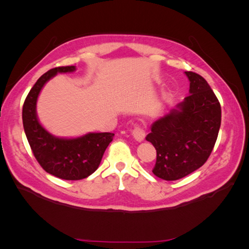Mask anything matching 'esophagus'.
<instances>
[{"instance_id":"1","label":"esophagus","mask_w":249,"mask_h":249,"mask_svg":"<svg viewBox=\"0 0 249 249\" xmlns=\"http://www.w3.org/2000/svg\"><path fill=\"white\" fill-rule=\"evenodd\" d=\"M133 136L137 141H143L145 138V131L143 128L139 127V126H136L133 130Z\"/></svg>"}]
</instances>
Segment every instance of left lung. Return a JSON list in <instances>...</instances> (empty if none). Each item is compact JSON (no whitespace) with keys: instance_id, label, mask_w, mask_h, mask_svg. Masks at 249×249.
Here are the masks:
<instances>
[{"instance_id":"left-lung-1","label":"left lung","mask_w":249,"mask_h":249,"mask_svg":"<svg viewBox=\"0 0 249 249\" xmlns=\"http://www.w3.org/2000/svg\"><path fill=\"white\" fill-rule=\"evenodd\" d=\"M189 95L168 114L152 124L145 137L156 149L153 173L166 181H176L197 170L208 160L217 140L221 108L203 77L185 71Z\"/></svg>"}]
</instances>
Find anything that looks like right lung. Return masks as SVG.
Returning a JSON list of instances; mask_svg holds the SVG:
<instances>
[{"instance_id":"obj_1","label":"right lung","mask_w":249,"mask_h":249,"mask_svg":"<svg viewBox=\"0 0 249 249\" xmlns=\"http://www.w3.org/2000/svg\"><path fill=\"white\" fill-rule=\"evenodd\" d=\"M75 71V66H61L44 73L31 89L22 108L24 133L36 160L46 172L68 181L86 178L96 171L114 136L112 133H89L78 138H59L39 123L36 103L41 89L57 72Z\"/></svg>"}]
</instances>
